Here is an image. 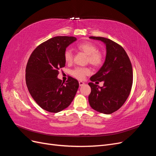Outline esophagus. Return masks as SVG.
<instances>
[{
    "mask_svg": "<svg viewBox=\"0 0 156 156\" xmlns=\"http://www.w3.org/2000/svg\"><path fill=\"white\" fill-rule=\"evenodd\" d=\"M79 86H80V87H82V86H83L84 84V83L83 82V81H79Z\"/></svg>",
    "mask_w": 156,
    "mask_h": 156,
    "instance_id": "34e87169",
    "label": "esophagus"
}]
</instances>
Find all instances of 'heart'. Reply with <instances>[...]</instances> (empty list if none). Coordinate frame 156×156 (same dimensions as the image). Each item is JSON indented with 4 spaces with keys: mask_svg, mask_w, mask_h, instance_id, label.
I'll return each instance as SVG.
<instances>
[{
    "mask_svg": "<svg viewBox=\"0 0 156 156\" xmlns=\"http://www.w3.org/2000/svg\"><path fill=\"white\" fill-rule=\"evenodd\" d=\"M77 49L83 52L88 56L87 61L94 67H99L102 64L103 57L102 54L98 51V47L92 42L86 41L79 44L77 45ZM64 58L65 62L70 64L73 61L72 51L68 49L64 51ZM90 73V69L88 68H75L72 71V75L74 77L79 80H83L86 75Z\"/></svg>",
    "mask_w": 156,
    "mask_h": 156,
    "instance_id": "b5f03b06",
    "label": "heart"
}]
</instances>
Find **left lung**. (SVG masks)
<instances>
[{"instance_id":"1","label":"left lung","mask_w":156,"mask_h":156,"mask_svg":"<svg viewBox=\"0 0 156 156\" xmlns=\"http://www.w3.org/2000/svg\"><path fill=\"white\" fill-rule=\"evenodd\" d=\"M89 37L105 44L106 57L100 70L90 77L88 101L93 109L110 115L119 110L129 95L133 84L131 63L124 48L116 42L103 37ZM98 80L105 83L102 87L92 83Z\"/></svg>"}]
</instances>
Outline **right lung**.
<instances>
[{"label": "right lung", "instance_id": "1", "mask_svg": "<svg viewBox=\"0 0 156 156\" xmlns=\"http://www.w3.org/2000/svg\"><path fill=\"white\" fill-rule=\"evenodd\" d=\"M77 40L73 36H56L41 44L32 52L26 67V84L31 96L41 108L56 113L67 108L79 88L69 77L64 83L57 78L65 66L64 51Z\"/></svg>", "mask_w": 156, "mask_h": 156}]
</instances>
